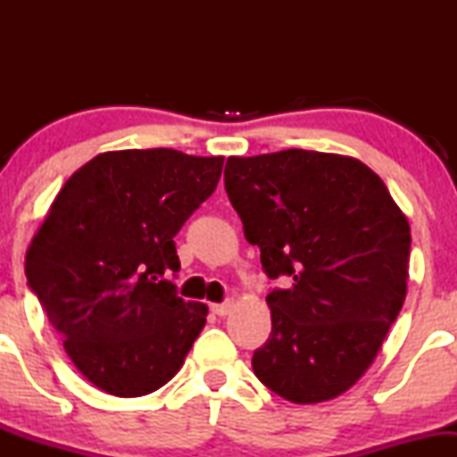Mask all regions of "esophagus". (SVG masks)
<instances>
[{
    "label": "esophagus",
    "instance_id": "34e87169",
    "mask_svg": "<svg viewBox=\"0 0 457 457\" xmlns=\"http://www.w3.org/2000/svg\"><path fill=\"white\" fill-rule=\"evenodd\" d=\"M232 307H234V303H232V301H225V303H212V305H211L212 313H217V316H228V313L232 312Z\"/></svg>",
    "mask_w": 457,
    "mask_h": 457
}]
</instances>
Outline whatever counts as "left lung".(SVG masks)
Instances as JSON below:
<instances>
[{"label": "left lung", "mask_w": 457, "mask_h": 457, "mask_svg": "<svg viewBox=\"0 0 457 457\" xmlns=\"http://www.w3.org/2000/svg\"><path fill=\"white\" fill-rule=\"evenodd\" d=\"M225 191L262 269L272 330L251 365L292 403L335 400L382 348L406 298L411 225L378 174L353 156L281 150L229 156Z\"/></svg>", "instance_id": "8db88e82"}]
</instances>
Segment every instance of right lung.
<instances>
[{
  "label": "right lung",
  "mask_w": 457,
  "mask_h": 457,
  "mask_svg": "<svg viewBox=\"0 0 457 457\" xmlns=\"http://www.w3.org/2000/svg\"><path fill=\"white\" fill-rule=\"evenodd\" d=\"M223 156L113 150L66 180L25 253V277L96 389L139 397L178 374L206 324L182 301L174 236L217 188Z\"/></svg>",
  "instance_id": "right-lung-1"
}]
</instances>
